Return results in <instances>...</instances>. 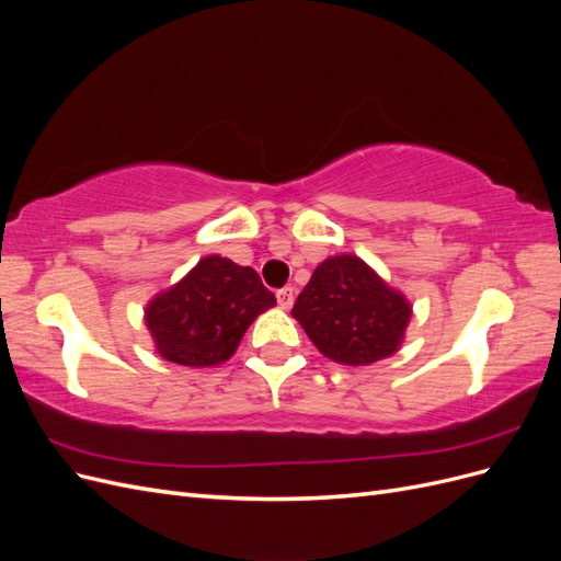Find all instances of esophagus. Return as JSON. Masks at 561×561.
<instances>
[{
    "mask_svg": "<svg viewBox=\"0 0 561 561\" xmlns=\"http://www.w3.org/2000/svg\"><path fill=\"white\" fill-rule=\"evenodd\" d=\"M276 299L280 304V309H290L293 301H295V290H293V287H280V290L276 293Z\"/></svg>",
    "mask_w": 561,
    "mask_h": 561,
    "instance_id": "34e87169",
    "label": "esophagus"
}]
</instances>
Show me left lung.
Listing matches in <instances>:
<instances>
[{"label":"left lung","instance_id":"obj_1","mask_svg":"<svg viewBox=\"0 0 561 561\" xmlns=\"http://www.w3.org/2000/svg\"><path fill=\"white\" fill-rule=\"evenodd\" d=\"M293 316L322 355L369 365L398 351L412 309L363 260L342 254L313 271Z\"/></svg>","mask_w":561,"mask_h":561}]
</instances>
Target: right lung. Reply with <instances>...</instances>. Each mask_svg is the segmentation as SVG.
Returning a JSON list of instances; mask_svg holds the SVG:
<instances>
[{"mask_svg":"<svg viewBox=\"0 0 561 561\" xmlns=\"http://www.w3.org/2000/svg\"><path fill=\"white\" fill-rule=\"evenodd\" d=\"M276 297L257 271L219 254L201 260L190 276L147 307V328L165 360L184 367L225 363L250 322Z\"/></svg>","mask_w":561,"mask_h":561,"instance_id":"obj_1","label":"right lung"}]
</instances>
